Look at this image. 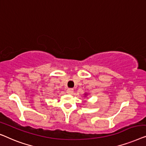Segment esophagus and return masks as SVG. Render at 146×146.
<instances>
[{"label":"esophagus","mask_w":146,"mask_h":146,"mask_svg":"<svg viewBox=\"0 0 146 146\" xmlns=\"http://www.w3.org/2000/svg\"><path fill=\"white\" fill-rule=\"evenodd\" d=\"M67 93L69 94H73V89H67Z\"/></svg>","instance_id":"obj_1"}]
</instances>
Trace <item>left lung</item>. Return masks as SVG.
Masks as SVG:
<instances>
[{"mask_svg":"<svg viewBox=\"0 0 146 146\" xmlns=\"http://www.w3.org/2000/svg\"><path fill=\"white\" fill-rule=\"evenodd\" d=\"M84 94H85V96H85V97H87V96L88 95V93H85Z\"/></svg>","mask_w":146,"mask_h":146,"instance_id":"8db88e82","label":"left lung"}]
</instances>
